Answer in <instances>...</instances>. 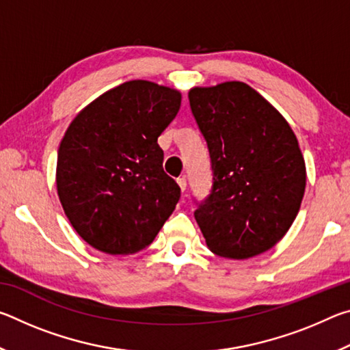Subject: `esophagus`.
Returning <instances> with one entry per match:
<instances>
[{"instance_id":"esophagus-1","label":"esophagus","mask_w":350,"mask_h":350,"mask_svg":"<svg viewBox=\"0 0 350 350\" xmlns=\"http://www.w3.org/2000/svg\"><path fill=\"white\" fill-rule=\"evenodd\" d=\"M177 183H179V187L182 188V191H185V188H187V179H185V176L179 177V179H177Z\"/></svg>"}]
</instances>
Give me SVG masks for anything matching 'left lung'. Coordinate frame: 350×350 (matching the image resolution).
<instances>
[{
    "instance_id": "1",
    "label": "left lung",
    "mask_w": 350,
    "mask_h": 350,
    "mask_svg": "<svg viewBox=\"0 0 350 350\" xmlns=\"http://www.w3.org/2000/svg\"><path fill=\"white\" fill-rule=\"evenodd\" d=\"M188 98L211 159V194L194 211L206 245L233 259L267 252L292 227L306 191L293 129L242 81L193 88Z\"/></svg>"
}]
</instances>
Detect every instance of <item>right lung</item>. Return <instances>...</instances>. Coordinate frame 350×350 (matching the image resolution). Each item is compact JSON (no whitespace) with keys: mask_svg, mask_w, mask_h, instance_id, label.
Instances as JSON below:
<instances>
[{"mask_svg":"<svg viewBox=\"0 0 350 350\" xmlns=\"http://www.w3.org/2000/svg\"><path fill=\"white\" fill-rule=\"evenodd\" d=\"M182 94L148 80L106 91L70 122L58 148L57 191L69 222L108 254L144 250L174 211L180 188L157 139Z\"/></svg>","mask_w":350,"mask_h":350,"instance_id":"obj_1","label":"right lung"}]
</instances>
